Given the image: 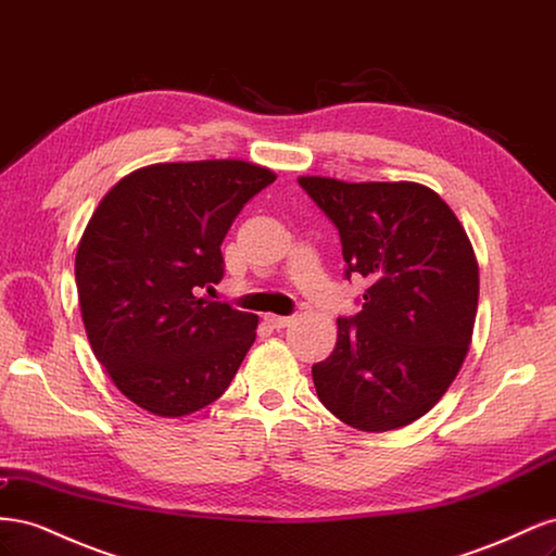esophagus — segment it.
<instances>
[{
    "label": "esophagus",
    "instance_id": "obj_1",
    "mask_svg": "<svg viewBox=\"0 0 556 556\" xmlns=\"http://www.w3.org/2000/svg\"><path fill=\"white\" fill-rule=\"evenodd\" d=\"M292 319H294V317H290V315H274V313L266 315V323L271 325V327H276V329L288 327V325L292 323Z\"/></svg>",
    "mask_w": 556,
    "mask_h": 556
}]
</instances>
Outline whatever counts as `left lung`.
I'll use <instances>...</instances> for the list:
<instances>
[{
  "label": "left lung",
  "instance_id": "1",
  "mask_svg": "<svg viewBox=\"0 0 556 556\" xmlns=\"http://www.w3.org/2000/svg\"><path fill=\"white\" fill-rule=\"evenodd\" d=\"M299 185L339 229L345 276L368 282L362 311L336 319V348L313 366L315 392L359 431L406 427L441 401L468 355L480 292L473 245L427 185Z\"/></svg>",
  "mask_w": 556,
  "mask_h": 556
}]
</instances>
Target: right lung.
<instances>
[{
	"instance_id": "obj_1",
	"label": "right lung",
	"mask_w": 556,
	"mask_h": 556,
	"mask_svg": "<svg viewBox=\"0 0 556 556\" xmlns=\"http://www.w3.org/2000/svg\"><path fill=\"white\" fill-rule=\"evenodd\" d=\"M274 180L243 160L164 162L99 201L76 250L78 304L97 362L139 408L185 417L237 376L260 317L197 290L223 280L233 217Z\"/></svg>"
}]
</instances>
